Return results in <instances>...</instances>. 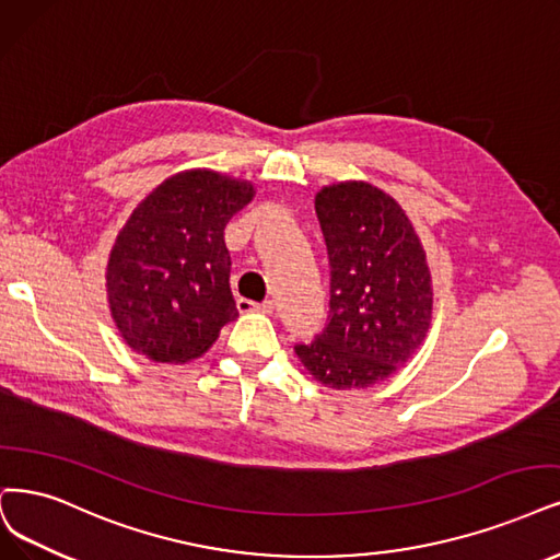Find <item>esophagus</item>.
<instances>
[{
	"instance_id": "esophagus-1",
	"label": "esophagus",
	"mask_w": 560,
	"mask_h": 560,
	"mask_svg": "<svg viewBox=\"0 0 560 560\" xmlns=\"http://www.w3.org/2000/svg\"><path fill=\"white\" fill-rule=\"evenodd\" d=\"M240 312H262V314H272L275 312V302L272 300H262V302H252V300H237Z\"/></svg>"
}]
</instances>
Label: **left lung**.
Wrapping results in <instances>:
<instances>
[{
	"mask_svg": "<svg viewBox=\"0 0 560 560\" xmlns=\"http://www.w3.org/2000/svg\"><path fill=\"white\" fill-rule=\"evenodd\" d=\"M316 214L329 258V316L295 353L335 389H364L397 374L431 323V275L401 205L366 182L323 186Z\"/></svg>",
	"mask_w": 560,
	"mask_h": 560,
	"instance_id": "obj_1",
	"label": "left lung"
}]
</instances>
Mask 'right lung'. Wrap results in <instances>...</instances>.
I'll use <instances>...</instances> for the list:
<instances>
[{"instance_id":"obj_1","label":"right lung","mask_w":560,"mask_h":560,"mask_svg":"<svg viewBox=\"0 0 560 560\" xmlns=\"http://www.w3.org/2000/svg\"><path fill=\"white\" fill-rule=\"evenodd\" d=\"M254 194L248 182L186 171L136 207L106 272L113 320L136 353L184 364L237 318L223 228Z\"/></svg>"}]
</instances>
